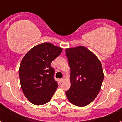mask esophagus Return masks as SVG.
Wrapping results in <instances>:
<instances>
[{"label":"esophagus","instance_id":"1","mask_svg":"<svg viewBox=\"0 0 122 122\" xmlns=\"http://www.w3.org/2000/svg\"><path fill=\"white\" fill-rule=\"evenodd\" d=\"M64 78H61V79H60V83H62V82H63V81H64Z\"/></svg>","mask_w":122,"mask_h":122}]
</instances>
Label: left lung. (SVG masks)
<instances>
[{"label": "left lung", "mask_w": 122, "mask_h": 122, "mask_svg": "<svg viewBox=\"0 0 122 122\" xmlns=\"http://www.w3.org/2000/svg\"><path fill=\"white\" fill-rule=\"evenodd\" d=\"M70 68V89L66 92L70 103L83 107L92 103L100 90L104 79L102 64L84 46L66 50Z\"/></svg>", "instance_id": "obj_1"}]
</instances>
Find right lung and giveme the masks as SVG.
<instances>
[{
    "mask_svg": "<svg viewBox=\"0 0 122 122\" xmlns=\"http://www.w3.org/2000/svg\"><path fill=\"white\" fill-rule=\"evenodd\" d=\"M62 51V48L45 42L33 47L23 58L19 69L20 85L24 95L32 104H45L56 91L58 85L51 64Z\"/></svg>",
    "mask_w": 122,
    "mask_h": 122,
    "instance_id": "right-lung-1",
    "label": "right lung"
}]
</instances>
